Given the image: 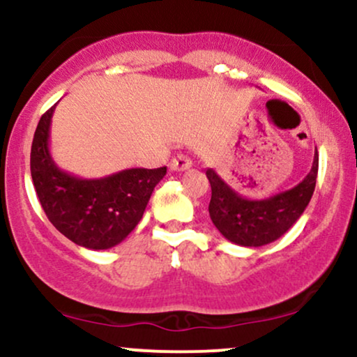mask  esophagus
Masks as SVG:
<instances>
[{
  "instance_id": "obj_1",
  "label": "esophagus",
  "mask_w": 357,
  "mask_h": 357,
  "mask_svg": "<svg viewBox=\"0 0 357 357\" xmlns=\"http://www.w3.org/2000/svg\"><path fill=\"white\" fill-rule=\"evenodd\" d=\"M191 166H192L191 159L188 158V155H183V154L176 155V158L173 159V161H171V165H169L171 171H186V169H190Z\"/></svg>"
}]
</instances>
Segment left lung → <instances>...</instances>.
Listing matches in <instances>:
<instances>
[{
  "instance_id": "obj_1",
  "label": "left lung",
  "mask_w": 357,
  "mask_h": 357,
  "mask_svg": "<svg viewBox=\"0 0 357 357\" xmlns=\"http://www.w3.org/2000/svg\"><path fill=\"white\" fill-rule=\"evenodd\" d=\"M319 171L315 149L312 169L292 190L265 199H248L231 190L213 169H206L211 184L210 218L221 235L241 247H264L280 238L301 218L314 195Z\"/></svg>"
}]
</instances>
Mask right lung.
<instances>
[{
    "label": "right lung",
    "instance_id": "add662e5",
    "mask_svg": "<svg viewBox=\"0 0 357 357\" xmlns=\"http://www.w3.org/2000/svg\"><path fill=\"white\" fill-rule=\"evenodd\" d=\"M53 110L36 126L31 142V179L45 215L61 235L92 250L116 247L141 221L155 184L166 174L132 167L99 179H82L61 171L48 149Z\"/></svg>",
    "mask_w": 357,
    "mask_h": 357
}]
</instances>
